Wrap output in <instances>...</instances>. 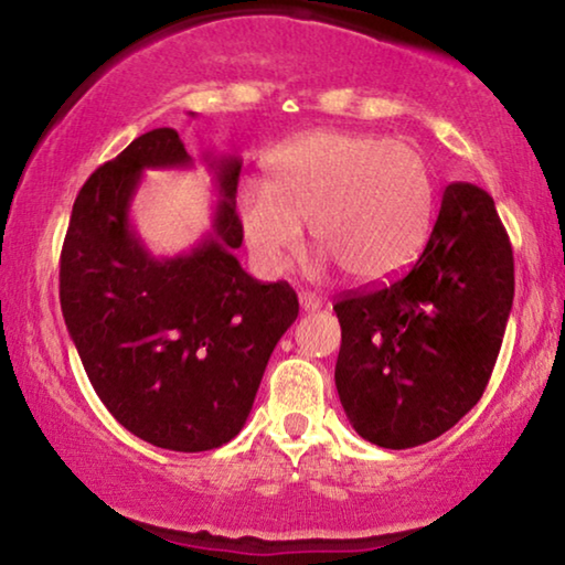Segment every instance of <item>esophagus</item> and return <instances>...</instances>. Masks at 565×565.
<instances>
[{
	"mask_svg": "<svg viewBox=\"0 0 565 565\" xmlns=\"http://www.w3.org/2000/svg\"><path fill=\"white\" fill-rule=\"evenodd\" d=\"M298 303H300V311H306V313H311V311H321V298H316L313 292H300V298H298Z\"/></svg>",
	"mask_w": 565,
	"mask_h": 565,
	"instance_id": "34e87169",
	"label": "esophagus"
}]
</instances>
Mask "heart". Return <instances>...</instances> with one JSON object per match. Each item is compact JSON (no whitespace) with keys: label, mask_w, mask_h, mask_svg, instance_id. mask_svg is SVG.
<instances>
[{"label":"heart","mask_w":565,"mask_h":565,"mask_svg":"<svg viewBox=\"0 0 565 565\" xmlns=\"http://www.w3.org/2000/svg\"><path fill=\"white\" fill-rule=\"evenodd\" d=\"M435 177L412 141L313 130L267 159V190L244 184L236 215L259 273L288 267L311 223L313 242L358 282L412 265L429 234Z\"/></svg>","instance_id":"1"}]
</instances>
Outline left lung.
Wrapping results in <instances>:
<instances>
[{
	"label": "left lung",
	"instance_id": "left-lung-1",
	"mask_svg": "<svg viewBox=\"0 0 565 565\" xmlns=\"http://www.w3.org/2000/svg\"><path fill=\"white\" fill-rule=\"evenodd\" d=\"M512 300V244L491 195L447 184L408 275L334 306V381L354 431L406 450L455 427L489 385Z\"/></svg>",
	"mask_w": 565,
	"mask_h": 565
}]
</instances>
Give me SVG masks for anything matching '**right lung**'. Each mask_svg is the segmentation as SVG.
<instances>
[{"label": "right lung", "mask_w": 565, "mask_h": 565, "mask_svg": "<svg viewBox=\"0 0 565 565\" xmlns=\"http://www.w3.org/2000/svg\"><path fill=\"white\" fill-rule=\"evenodd\" d=\"M218 203L211 231L153 257L130 223L146 169L195 161L174 128H153L107 161L74 200L61 249V311L99 401L130 435L177 452L234 439L280 337L298 319L288 282L242 269L236 153H203Z\"/></svg>", "instance_id": "add662e5"}]
</instances>
